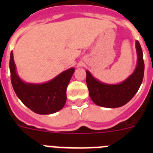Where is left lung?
<instances>
[{
  "label": "left lung",
  "instance_id": "8db88e82",
  "mask_svg": "<svg viewBox=\"0 0 153 153\" xmlns=\"http://www.w3.org/2000/svg\"><path fill=\"white\" fill-rule=\"evenodd\" d=\"M137 66L126 79L119 84H106L93 77L88 70L86 73V85L89 95L93 102L106 108H117L130 100L140 89L144 76L143 53L139 41L136 42Z\"/></svg>",
  "mask_w": 153,
  "mask_h": 153
}]
</instances>
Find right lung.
Here are the masks:
<instances>
[{"instance_id":"add662e5","label":"right lung","mask_w":153,"mask_h":153,"mask_svg":"<svg viewBox=\"0 0 153 153\" xmlns=\"http://www.w3.org/2000/svg\"><path fill=\"white\" fill-rule=\"evenodd\" d=\"M75 69L65 70L49 82L41 84L25 83L16 71L13 52L10 56V79L13 88L21 102L37 114H52L64 106L67 88Z\"/></svg>"}]
</instances>
